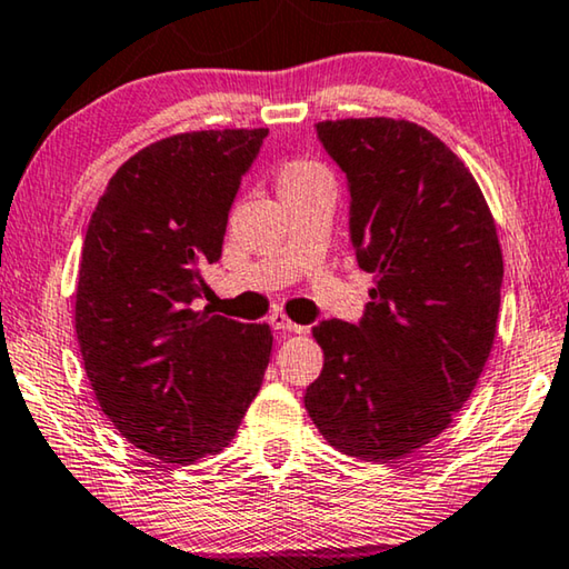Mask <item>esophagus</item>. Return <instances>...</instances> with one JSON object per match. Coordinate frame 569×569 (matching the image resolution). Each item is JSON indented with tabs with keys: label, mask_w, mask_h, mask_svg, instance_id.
I'll return each mask as SVG.
<instances>
[{
	"label": "esophagus",
	"mask_w": 569,
	"mask_h": 569,
	"mask_svg": "<svg viewBox=\"0 0 569 569\" xmlns=\"http://www.w3.org/2000/svg\"><path fill=\"white\" fill-rule=\"evenodd\" d=\"M270 327H273V329H281V331H293V333H303V331H306V327H301V323H293L291 319L286 317L283 311L270 313Z\"/></svg>",
	"instance_id": "34e87169"
}]
</instances>
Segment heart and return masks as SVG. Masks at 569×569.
<instances>
[{
    "label": "heart",
    "instance_id": "1",
    "mask_svg": "<svg viewBox=\"0 0 569 569\" xmlns=\"http://www.w3.org/2000/svg\"><path fill=\"white\" fill-rule=\"evenodd\" d=\"M327 174V169L317 161H309V159H296V161H288V164L281 167L278 171V192H286V189L291 187H299L311 182V179L323 177Z\"/></svg>",
    "mask_w": 569,
    "mask_h": 569
}]
</instances>
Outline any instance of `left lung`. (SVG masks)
<instances>
[{"instance_id": "left-lung-1", "label": "left lung", "mask_w": 569, "mask_h": 569, "mask_svg": "<svg viewBox=\"0 0 569 569\" xmlns=\"http://www.w3.org/2000/svg\"><path fill=\"white\" fill-rule=\"evenodd\" d=\"M347 177L349 240L375 276L362 319L321 321L313 426L347 456L390 463L430 443L491 355L503 260L471 171L428 129L395 119L317 123Z\"/></svg>"}]
</instances>
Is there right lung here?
Wrapping results in <instances>:
<instances>
[{"label": "right lung", "mask_w": 569, "mask_h": 569, "mask_svg": "<svg viewBox=\"0 0 569 569\" xmlns=\"http://www.w3.org/2000/svg\"><path fill=\"white\" fill-rule=\"evenodd\" d=\"M266 137L224 129L151 143L119 167L88 222L76 293L86 375L116 430L164 463L222 450L263 385L268 323L192 303Z\"/></svg>", "instance_id": "obj_1"}]
</instances>
